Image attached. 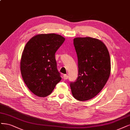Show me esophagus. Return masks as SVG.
<instances>
[{"label":"esophagus","instance_id":"1","mask_svg":"<svg viewBox=\"0 0 130 130\" xmlns=\"http://www.w3.org/2000/svg\"><path fill=\"white\" fill-rule=\"evenodd\" d=\"M63 78L64 79H68V76L67 75H66V74H64L63 76Z\"/></svg>","mask_w":130,"mask_h":130}]
</instances>
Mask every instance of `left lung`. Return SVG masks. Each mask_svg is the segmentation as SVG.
<instances>
[{"instance_id":"8db88e82","label":"left lung","mask_w":130,"mask_h":130,"mask_svg":"<svg viewBox=\"0 0 130 130\" xmlns=\"http://www.w3.org/2000/svg\"><path fill=\"white\" fill-rule=\"evenodd\" d=\"M74 45L77 55L78 76L75 82H70L71 92L78 101H88L102 90L109 78V53L103 42L90 37L76 38Z\"/></svg>"}]
</instances>
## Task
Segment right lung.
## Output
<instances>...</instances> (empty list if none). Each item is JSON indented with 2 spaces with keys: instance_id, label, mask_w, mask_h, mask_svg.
Listing matches in <instances>:
<instances>
[{
  "instance_id": "1",
  "label": "right lung",
  "mask_w": 130,
  "mask_h": 130,
  "mask_svg": "<svg viewBox=\"0 0 130 130\" xmlns=\"http://www.w3.org/2000/svg\"><path fill=\"white\" fill-rule=\"evenodd\" d=\"M64 40L59 34H41L26 43L20 61L21 73L27 87L36 96L50 95L61 80L55 54Z\"/></svg>"
}]
</instances>
